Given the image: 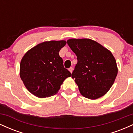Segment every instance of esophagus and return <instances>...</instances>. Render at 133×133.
Instances as JSON below:
<instances>
[{
  "label": "esophagus",
  "mask_w": 133,
  "mask_h": 133,
  "mask_svg": "<svg viewBox=\"0 0 133 133\" xmlns=\"http://www.w3.org/2000/svg\"><path fill=\"white\" fill-rule=\"evenodd\" d=\"M69 71H70V72L72 73V71H73V68H69Z\"/></svg>",
  "instance_id": "34e87169"
}]
</instances>
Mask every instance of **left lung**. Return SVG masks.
Instances as JSON below:
<instances>
[{"instance_id": "1", "label": "left lung", "mask_w": 133, "mask_h": 133, "mask_svg": "<svg viewBox=\"0 0 133 133\" xmlns=\"http://www.w3.org/2000/svg\"><path fill=\"white\" fill-rule=\"evenodd\" d=\"M67 42L77 56L72 78L75 79L81 94L90 99L106 94L117 74L116 61L111 51L89 39H71Z\"/></svg>"}]
</instances>
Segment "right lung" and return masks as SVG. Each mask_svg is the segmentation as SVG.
Returning <instances> with one entry per match:
<instances>
[{"label": "right lung", "instance_id": "obj_1", "mask_svg": "<svg viewBox=\"0 0 133 133\" xmlns=\"http://www.w3.org/2000/svg\"><path fill=\"white\" fill-rule=\"evenodd\" d=\"M65 41L42 42L29 50L20 64V77L27 90L40 98L52 96L71 73L64 68L59 52Z\"/></svg>", "mask_w": 133, "mask_h": 133}]
</instances>
